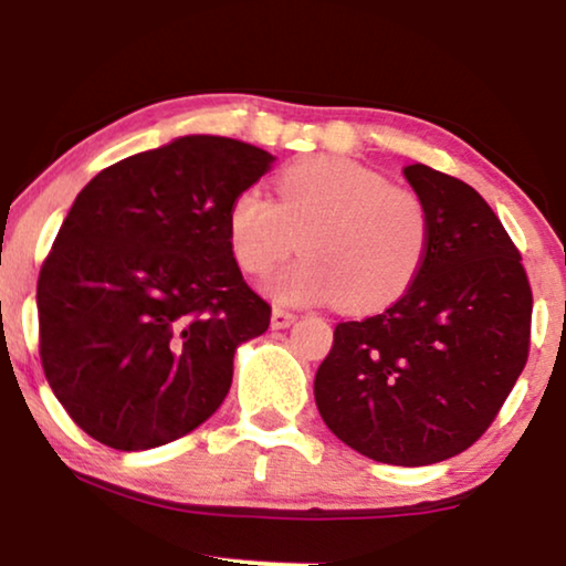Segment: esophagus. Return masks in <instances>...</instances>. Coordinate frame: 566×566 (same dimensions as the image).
<instances>
[{"mask_svg":"<svg viewBox=\"0 0 566 566\" xmlns=\"http://www.w3.org/2000/svg\"><path fill=\"white\" fill-rule=\"evenodd\" d=\"M295 322V314H292V311H287V308H274V314H271V327L274 329H284V327H290V324Z\"/></svg>","mask_w":566,"mask_h":566,"instance_id":"obj_1","label":"esophagus"}]
</instances>
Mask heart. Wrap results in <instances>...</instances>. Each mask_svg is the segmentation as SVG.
<instances>
[{"label": "heart", "mask_w": 566, "mask_h": 566, "mask_svg": "<svg viewBox=\"0 0 566 566\" xmlns=\"http://www.w3.org/2000/svg\"><path fill=\"white\" fill-rule=\"evenodd\" d=\"M284 303L337 301L373 311L405 295L426 261L431 216L423 197L346 157H314L276 178V199L247 188L229 207V244L239 269L269 276Z\"/></svg>", "instance_id": "1"}]
</instances>
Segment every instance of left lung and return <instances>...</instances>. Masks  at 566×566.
Listing matches in <instances>:
<instances>
[{
    "label": "left lung",
    "mask_w": 566,
    "mask_h": 566,
    "mask_svg": "<svg viewBox=\"0 0 566 566\" xmlns=\"http://www.w3.org/2000/svg\"><path fill=\"white\" fill-rule=\"evenodd\" d=\"M431 216L426 261L382 314L335 327L316 369L337 439L391 465H431L476 441L530 356L532 287L516 244L463 180L405 167Z\"/></svg>",
    "instance_id": "left-lung-1"
}]
</instances>
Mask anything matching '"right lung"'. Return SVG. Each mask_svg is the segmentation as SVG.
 <instances>
[{
  "label": "right lung",
  "mask_w": 566,
  "mask_h": 566,
  "mask_svg": "<svg viewBox=\"0 0 566 566\" xmlns=\"http://www.w3.org/2000/svg\"><path fill=\"white\" fill-rule=\"evenodd\" d=\"M271 161L250 143L188 135L82 188L36 308L44 378L87 437L151 450L223 405L233 350L271 322L231 252L229 207Z\"/></svg>",
  "instance_id": "add662e5"
}]
</instances>
